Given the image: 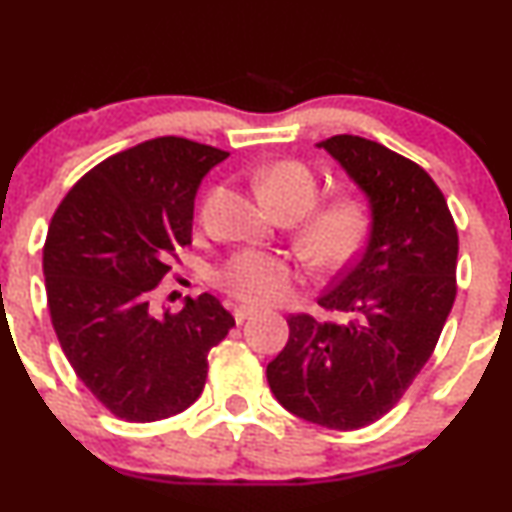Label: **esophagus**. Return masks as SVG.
Here are the masks:
<instances>
[{"label": "esophagus", "instance_id": "obj_1", "mask_svg": "<svg viewBox=\"0 0 512 512\" xmlns=\"http://www.w3.org/2000/svg\"><path fill=\"white\" fill-rule=\"evenodd\" d=\"M252 315H255V310H252V307H245V305H240V307H236V310H233V317H236L238 324H243L245 319H250Z\"/></svg>", "mask_w": 512, "mask_h": 512}]
</instances>
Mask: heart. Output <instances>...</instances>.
<instances>
[{
  "mask_svg": "<svg viewBox=\"0 0 512 512\" xmlns=\"http://www.w3.org/2000/svg\"><path fill=\"white\" fill-rule=\"evenodd\" d=\"M255 190L283 219L295 221V248L317 269L353 260L372 226V207L362 193H341L317 202L319 176L300 159H279L257 171ZM295 267L279 252L236 250L214 272V281L245 305H274L291 291Z\"/></svg>",
  "mask_w": 512,
  "mask_h": 512,
  "instance_id": "obj_1",
  "label": "heart"
}]
</instances>
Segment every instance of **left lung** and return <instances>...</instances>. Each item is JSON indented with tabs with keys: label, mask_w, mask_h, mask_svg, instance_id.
<instances>
[{
	"label": "left lung",
	"mask_w": 512,
	"mask_h": 512,
	"mask_svg": "<svg viewBox=\"0 0 512 512\" xmlns=\"http://www.w3.org/2000/svg\"><path fill=\"white\" fill-rule=\"evenodd\" d=\"M319 147L367 195L372 231L319 298L346 322L288 317L291 334L267 381L288 412L348 432L384 417L432 357L458 293V229L439 186L412 159L360 135Z\"/></svg>",
	"instance_id": "obj_1"
}]
</instances>
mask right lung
I'll return each mask as SVG.
<instances>
[{
	"mask_svg": "<svg viewBox=\"0 0 512 512\" xmlns=\"http://www.w3.org/2000/svg\"><path fill=\"white\" fill-rule=\"evenodd\" d=\"M226 157L176 135L145 140L90 169L49 224L42 272L52 326L73 372L119 420L190 408L209 350L236 326L209 293L181 312L150 310V291L190 245L197 188Z\"/></svg>",
	"mask_w": 512,
	"mask_h": 512,
	"instance_id": "1",
	"label": "right lung"
}]
</instances>
